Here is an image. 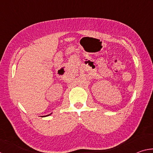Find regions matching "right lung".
<instances>
[{
  "label": "right lung",
  "instance_id": "right-lung-1",
  "mask_svg": "<svg viewBox=\"0 0 153 153\" xmlns=\"http://www.w3.org/2000/svg\"><path fill=\"white\" fill-rule=\"evenodd\" d=\"M51 114H49V115H45V116H42V117H46V116H48V115H50Z\"/></svg>",
  "mask_w": 153,
  "mask_h": 153
}]
</instances>
